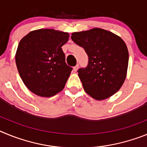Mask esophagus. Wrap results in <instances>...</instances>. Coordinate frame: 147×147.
Instances as JSON below:
<instances>
[{
    "mask_svg": "<svg viewBox=\"0 0 147 147\" xmlns=\"http://www.w3.org/2000/svg\"><path fill=\"white\" fill-rule=\"evenodd\" d=\"M78 68H79V65H76V66H74V71H76L78 70Z\"/></svg>",
    "mask_w": 147,
    "mask_h": 147,
    "instance_id": "obj_1",
    "label": "esophagus"
}]
</instances>
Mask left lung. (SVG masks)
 Wrapping results in <instances>:
<instances>
[{
    "instance_id": "1",
    "label": "left lung",
    "mask_w": 147,
    "mask_h": 147,
    "mask_svg": "<svg viewBox=\"0 0 147 147\" xmlns=\"http://www.w3.org/2000/svg\"><path fill=\"white\" fill-rule=\"evenodd\" d=\"M71 39L85 49L88 65L77 71L85 92L102 100L119 90L127 76L129 53L121 37L102 28L72 34Z\"/></svg>"
}]
</instances>
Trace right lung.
Wrapping results in <instances>:
<instances>
[{
  "label": "right lung",
  "mask_w": 147,
  "mask_h": 147,
  "mask_svg": "<svg viewBox=\"0 0 147 147\" xmlns=\"http://www.w3.org/2000/svg\"><path fill=\"white\" fill-rule=\"evenodd\" d=\"M69 34L54 29H38L20 41L15 62L26 86L37 96L50 97L64 88L72 67L67 65L62 46Z\"/></svg>",
  "instance_id": "obj_1"
}]
</instances>
